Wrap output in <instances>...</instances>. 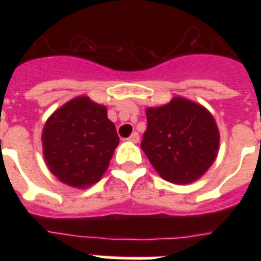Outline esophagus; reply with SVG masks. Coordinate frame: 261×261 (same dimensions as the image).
<instances>
[{
	"label": "esophagus",
	"mask_w": 261,
	"mask_h": 261,
	"mask_svg": "<svg viewBox=\"0 0 261 261\" xmlns=\"http://www.w3.org/2000/svg\"><path fill=\"white\" fill-rule=\"evenodd\" d=\"M128 141H130V142H134V143H137L139 141V134L138 133H133V134L130 135V137H128Z\"/></svg>",
	"instance_id": "1"
}]
</instances>
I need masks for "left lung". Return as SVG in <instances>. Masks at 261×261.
Masks as SVG:
<instances>
[{
  "label": "left lung",
  "instance_id": "left-lung-1",
  "mask_svg": "<svg viewBox=\"0 0 261 261\" xmlns=\"http://www.w3.org/2000/svg\"><path fill=\"white\" fill-rule=\"evenodd\" d=\"M147 128L141 147L168 181L198 180L214 163L219 131L214 118L199 104L174 97L169 104L147 108Z\"/></svg>",
  "mask_w": 261,
  "mask_h": 261
}]
</instances>
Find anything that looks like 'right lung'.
<instances>
[{
    "label": "right lung",
    "instance_id": "right-lung-1",
    "mask_svg": "<svg viewBox=\"0 0 261 261\" xmlns=\"http://www.w3.org/2000/svg\"><path fill=\"white\" fill-rule=\"evenodd\" d=\"M47 167L67 186H92L100 180L119 143L104 106L75 97L51 115L43 128Z\"/></svg>",
    "mask_w": 261,
    "mask_h": 261
}]
</instances>
